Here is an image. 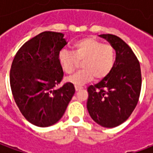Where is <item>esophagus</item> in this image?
Segmentation results:
<instances>
[{"mask_svg":"<svg viewBox=\"0 0 153 153\" xmlns=\"http://www.w3.org/2000/svg\"><path fill=\"white\" fill-rule=\"evenodd\" d=\"M83 87L77 86V85H75V90H76V91H79V90L83 89Z\"/></svg>","mask_w":153,"mask_h":153,"instance_id":"1","label":"esophagus"}]
</instances>
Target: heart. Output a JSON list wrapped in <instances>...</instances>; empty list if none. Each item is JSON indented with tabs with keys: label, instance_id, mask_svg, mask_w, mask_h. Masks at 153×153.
<instances>
[{
	"label": "heart",
	"instance_id": "1",
	"mask_svg": "<svg viewBox=\"0 0 153 153\" xmlns=\"http://www.w3.org/2000/svg\"><path fill=\"white\" fill-rule=\"evenodd\" d=\"M59 61L63 70L70 74L82 61V68L67 80L77 86H82L93 79L94 76L102 79L112 70L115 60L114 47L111 44H103L93 37H86L76 41L73 45V52L63 49L59 52Z\"/></svg>",
	"mask_w": 153,
	"mask_h": 153
}]
</instances>
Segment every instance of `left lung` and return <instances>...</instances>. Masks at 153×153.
<instances>
[{"label":"left lung","mask_w":153,"mask_h":153,"mask_svg":"<svg viewBox=\"0 0 153 153\" xmlns=\"http://www.w3.org/2000/svg\"><path fill=\"white\" fill-rule=\"evenodd\" d=\"M115 49V60L110 74L88 88L87 108L98 125L113 128L127 120L137 106L140 95V65L133 51L121 38L101 34Z\"/></svg>","instance_id":"left-lung-1"}]
</instances>
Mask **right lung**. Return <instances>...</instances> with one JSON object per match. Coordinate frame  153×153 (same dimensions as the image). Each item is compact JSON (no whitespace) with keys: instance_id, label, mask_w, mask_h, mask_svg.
Listing matches in <instances>:
<instances>
[{"instance_id":"1","label":"right lung","mask_w":153,"mask_h":153,"mask_svg":"<svg viewBox=\"0 0 153 153\" xmlns=\"http://www.w3.org/2000/svg\"><path fill=\"white\" fill-rule=\"evenodd\" d=\"M66 44L63 33L42 32L26 42L12 62L10 83L15 103L38 127L59 121L75 92L71 83L56 88L64 74L59 52Z\"/></svg>"}]
</instances>
